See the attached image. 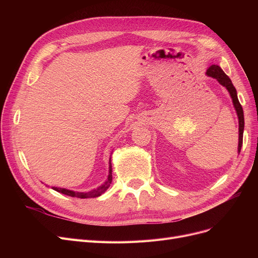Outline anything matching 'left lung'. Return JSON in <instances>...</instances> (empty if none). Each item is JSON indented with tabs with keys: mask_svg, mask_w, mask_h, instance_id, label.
Here are the masks:
<instances>
[{
	"mask_svg": "<svg viewBox=\"0 0 258 258\" xmlns=\"http://www.w3.org/2000/svg\"><path fill=\"white\" fill-rule=\"evenodd\" d=\"M206 74L218 80L222 86H224L228 90L230 95H231V98H232L234 107L236 110V113L238 116V122H239V138H238V154H239L240 150H241V145H242V134H243V127H245V119H243V111H242L241 104L239 103L238 98H237L236 89L234 88L231 79H230L225 74V72L221 69L219 66L212 64L211 67H209Z\"/></svg>",
	"mask_w": 258,
	"mask_h": 258,
	"instance_id": "8db88e82",
	"label": "left lung"
}]
</instances>
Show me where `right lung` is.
Returning <instances> with one entry per match:
<instances>
[{
  "label": "right lung",
  "instance_id": "1",
  "mask_svg": "<svg viewBox=\"0 0 258 258\" xmlns=\"http://www.w3.org/2000/svg\"><path fill=\"white\" fill-rule=\"evenodd\" d=\"M112 164L110 163V172H108V178H107V181L102 184L101 186H99L98 188L94 189V190L92 191H89V192H75V191H71V190H68V189H64V188H57V187H52L54 190H56L57 192H60L62 195H66V196H69V197H72V198H79V199H88V198H96V197H99L101 196L106 189L110 187L111 183H112Z\"/></svg>",
  "mask_w": 258,
  "mask_h": 258
}]
</instances>
